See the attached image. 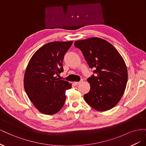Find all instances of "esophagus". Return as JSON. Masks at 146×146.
Instances as JSON below:
<instances>
[{
  "label": "esophagus",
  "mask_w": 146,
  "mask_h": 146,
  "mask_svg": "<svg viewBox=\"0 0 146 146\" xmlns=\"http://www.w3.org/2000/svg\"><path fill=\"white\" fill-rule=\"evenodd\" d=\"M83 79H81V80L80 81V82H74V84L76 85H80V84L82 83V82H83Z\"/></svg>",
  "instance_id": "1"
}]
</instances>
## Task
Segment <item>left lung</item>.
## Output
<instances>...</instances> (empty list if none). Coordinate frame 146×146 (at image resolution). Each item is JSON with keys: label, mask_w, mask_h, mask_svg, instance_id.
Wrapping results in <instances>:
<instances>
[{"label": "left lung", "mask_w": 146, "mask_h": 146, "mask_svg": "<svg viewBox=\"0 0 146 146\" xmlns=\"http://www.w3.org/2000/svg\"><path fill=\"white\" fill-rule=\"evenodd\" d=\"M93 72L87 80L90 91L84 99L92 108L104 111L115 107L125 90L128 74L122 57L111 44L100 38L75 42Z\"/></svg>", "instance_id": "obj_1"}]
</instances>
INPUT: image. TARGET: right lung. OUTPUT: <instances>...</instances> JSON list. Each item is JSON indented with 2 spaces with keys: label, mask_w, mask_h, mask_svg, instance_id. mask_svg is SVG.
<instances>
[{
  "label": "right lung",
  "mask_w": 146,
  "mask_h": 146,
  "mask_svg": "<svg viewBox=\"0 0 146 146\" xmlns=\"http://www.w3.org/2000/svg\"><path fill=\"white\" fill-rule=\"evenodd\" d=\"M73 41L46 44L35 53L26 68L24 89L31 102L43 114H54L62 108L66 91L72 87L58 77L63 72L64 56Z\"/></svg>",
  "instance_id": "right-lung-1"
}]
</instances>
